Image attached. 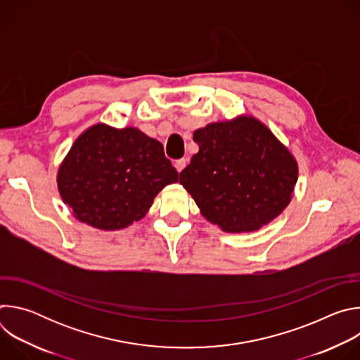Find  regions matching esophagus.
I'll list each match as a JSON object with an SVG mask.
<instances>
[{
  "label": "esophagus",
  "instance_id": "34e87169",
  "mask_svg": "<svg viewBox=\"0 0 360 360\" xmlns=\"http://www.w3.org/2000/svg\"><path fill=\"white\" fill-rule=\"evenodd\" d=\"M186 162H188V160H185V158L175 161V168H176V171H178V172H182V171L185 169V167H186Z\"/></svg>",
  "mask_w": 360,
  "mask_h": 360
}]
</instances>
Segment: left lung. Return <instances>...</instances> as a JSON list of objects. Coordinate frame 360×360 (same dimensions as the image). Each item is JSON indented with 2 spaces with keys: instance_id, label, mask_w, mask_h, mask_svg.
Segmentation results:
<instances>
[{
  "instance_id": "1",
  "label": "left lung",
  "mask_w": 360,
  "mask_h": 360,
  "mask_svg": "<svg viewBox=\"0 0 360 360\" xmlns=\"http://www.w3.org/2000/svg\"><path fill=\"white\" fill-rule=\"evenodd\" d=\"M199 150L179 184L200 215L229 233L253 232L278 218L297 181L293 153L258 118L238 115L193 131Z\"/></svg>"
}]
</instances>
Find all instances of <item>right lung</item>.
<instances>
[{
  "instance_id": "right-lung-1",
  "label": "right lung",
  "mask_w": 360,
  "mask_h": 360,
  "mask_svg": "<svg viewBox=\"0 0 360 360\" xmlns=\"http://www.w3.org/2000/svg\"><path fill=\"white\" fill-rule=\"evenodd\" d=\"M178 172L160 141L135 127L98 122L86 128L63 160L57 185L74 218L101 231L142 219Z\"/></svg>"
}]
</instances>
